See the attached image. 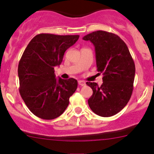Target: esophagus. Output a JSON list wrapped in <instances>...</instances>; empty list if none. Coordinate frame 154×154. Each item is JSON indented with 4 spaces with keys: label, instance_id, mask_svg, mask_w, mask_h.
<instances>
[{
    "label": "esophagus",
    "instance_id": "esophagus-1",
    "mask_svg": "<svg viewBox=\"0 0 154 154\" xmlns=\"http://www.w3.org/2000/svg\"><path fill=\"white\" fill-rule=\"evenodd\" d=\"M78 84L80 85V86H85V85H86V83H85L84 81H82V80H79Z\"/></svg>",
    "mask_w": 154,
    "mask_h": 154
}]
</instances>
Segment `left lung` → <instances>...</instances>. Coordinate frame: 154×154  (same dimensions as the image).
<instances>
[{"label":"left lung","instance_id":"obj_1","mask_svg":"<svg viewBox=\"0 0 154 154\" xmlns=\"http://www.w3.org/2000/svg\"><path fill=\"white\" fill-rule=\"evenodd\" d=\"M95 48L97 71L103 75L100 86L87 82L92 95L88 106L95 114L110 117L125 107L131 97L135 77V63L125 42L112 32L97 30L83 38Z\"/></svg>","mask_w":154,"mask_h":154}]
</instances>
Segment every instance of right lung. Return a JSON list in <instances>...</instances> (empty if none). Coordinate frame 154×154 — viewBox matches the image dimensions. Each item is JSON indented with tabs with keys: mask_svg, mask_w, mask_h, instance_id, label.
<instances>
[{
	"mask_svg": "<svg viewBox=\"0 0 154 154\" xmlns=\"http://www.w3.org/2000/svg\"><path fill=\"white\" fill-rule=\"evenodd\" d=\"M79 35L38 34L32 38L18 63L19 92L32 114L45 120L61 116L77 88L74 78L57 80L54 67L60 66L68 48Z\"/></svg>",
	"mask_w": 154,
	"mask_h": 154,
	"instance_id": "obj_1",
	"label": "right lung"
}]
</instances>
